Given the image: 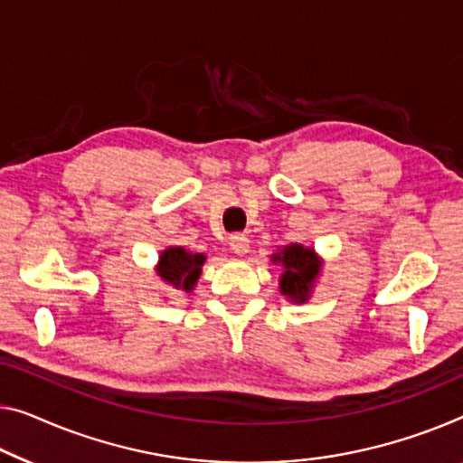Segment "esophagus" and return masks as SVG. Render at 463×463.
<instances>
[{"label": "esophagus", "mask_w": 463, "mask_h": 463, "mask_svg": "<svg viewBox=\"0 0 463 463\" xmlns=\"http://www.w3.org/2000/svg\"><path fill=\"white\" fill-rule=\"evenodd\" d=\"M229 245H231V251L237 255H245L247 251H250V239H247L245 234H239V232L232 234Z\"/></svg>", "instance_id": "obj_1"}]
</instances>
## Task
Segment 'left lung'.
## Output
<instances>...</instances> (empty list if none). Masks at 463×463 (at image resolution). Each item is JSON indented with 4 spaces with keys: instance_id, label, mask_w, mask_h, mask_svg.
Here are the masks:
<instances>
[{
    "instance_id": "left-lung-1",
    "label": "left lung",
    "mask_w": 463,
    "mask_h": 463,
    "mask_svg": "<svg viewBox=\"0 0 463 463\" xmlns=\"http://www.w3.org/2000/svg\"><path fill=\"white\" fill-rule=\"evenodd\" d=\"M272 261L285 268L280 274V293L293 303H306L322 268V261L312 247L287 245L272 255Z\"/></svg>"
}]
</instances>
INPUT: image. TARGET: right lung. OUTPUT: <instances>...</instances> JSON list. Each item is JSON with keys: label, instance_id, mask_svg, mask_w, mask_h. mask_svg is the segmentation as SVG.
I'll list each match as a JSON object with an SVG mask.
<instances>
[{"label": "right lung", "instance_id": "add662e5", "mask_svg": "<svg viewBox=\"0 0 463 463\" xmlns=\"http://www.w3.org/2000/svg\"><path fill=\"white\" fill-rule=\"evenodd\" d=\"M203 261V253H191L184 247H168V250L162 251L156 270L172 288L191 293L193 287L197 285L199 274H202Z\"/></svg>", "mask_w": 463, "mask_h": 463}]
</instances>
